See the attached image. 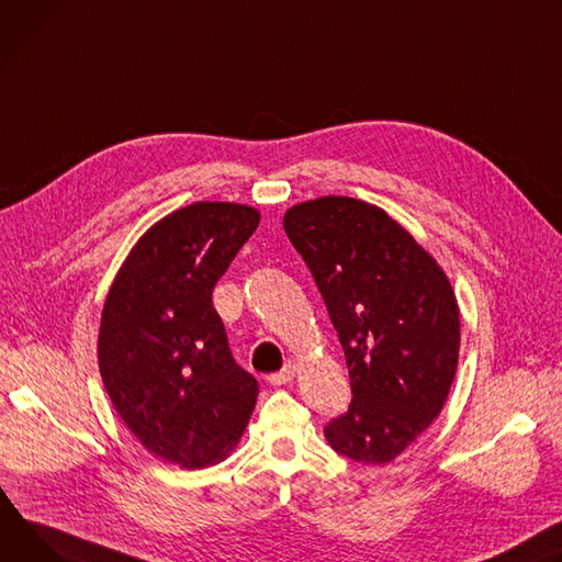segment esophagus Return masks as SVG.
Masks as SVG:
<instances>
[{
  "mask_svg": "<svg viewBox=\"0 0 562 562\" xmlns=\"http://www.w3.org/2000/svg\"><path fill=\"white\" fill-rule=\"evenodd\" d=\"M296 375V366L294 363H285L279 372H272V375H268V382L272 386H283V384H290Z\"/></svg>",
  "mask_w": 562,
  "mask_h": 562,
  "instance_id": "obj_1",
  "label": "esophagus"
}]
</instances>
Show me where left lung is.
<instances>
[{"label":"left lung","mask_w":562,"mask_h":562,"mask_svg":"<svg viewBox=\"0 0 562 562\" xmlns=\"http://www.w3.org/2000/svg\"><path fill=\"white\" fill-rule=\"evenodd\" d=\"M283 227L326 301L352 386L326 440L355 462L389 464L440 415L456 380L451 281L378 205L322 196L292 205Z\"/></svg>","instance_id":"left-lung-1"}]
</instances>
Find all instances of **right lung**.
Instances as JSON below:
<instances>
[{
  "label": "right lung",
  "instance_id": "add662e5",
  "mask_svg": "<svg viewBox=\"0 0 562 562\" xmlns=\"http://www.w3.org/2000/svg\"><path fill=\"white\" fill-rule=\"evenodd\" d=\"M259 221L255 207L218 201L167 214L132 247L102 307L106 395L138 442L180 469L225 460L257 404L212 290Z\"/></svg>",
  "mask_w": 562,
  "mask_h": 562
}]
</instances>
